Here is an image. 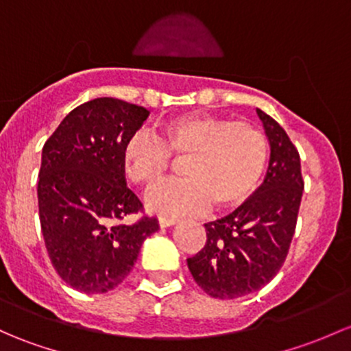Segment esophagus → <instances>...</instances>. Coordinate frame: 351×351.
I'll list each match as a JSON object with an SVG mask.
<instances>
[{
    "instance_id": "1",
    "label": "esophagus",
    "mask_w": 351,
    "mask_h": 351,
    "mask_svg": "<svg viewBox=\"0 0 351 351\" xmlns=\"http://www.w3.org/2000/svg\"><path fill=\"white\" fill-rule=\"evenodd\" d=\"M178 223V219H169V217H161L160 219V227H171V225Z\"/></svg>"
}]
</instances>
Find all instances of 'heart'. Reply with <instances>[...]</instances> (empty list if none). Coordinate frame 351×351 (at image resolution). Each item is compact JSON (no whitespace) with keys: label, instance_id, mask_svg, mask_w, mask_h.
<instances>
[{"label":"heart","instance_id":"b5f03b06","mask_svg":"<svg viewBox=\"0 0 351 351\" xmlns=\"http://www.w3.org/2000/svg\"><path fill=\"white\" fill-rule=\"evenodd\" d=\"M171 160L183 182L154 191L147 204L160 213H193L206 206L228 212L252 197L269 163V143L259 128L217 116H180L154 132L132 134L121 147L129 183L151 191L168 178Z\"/></svg>","mask_w":351,"mask_h":351}]
</instances>
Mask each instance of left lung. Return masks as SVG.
<instances>
[{"mask_svg":"<svg viewBox=\"0 0 351 351\" xmlns=\"http://www.w3.org/2000/svg\"><path fill=\"white\" fill-rule=\"evenodd\" d=\"M257 116L271 146L263 185L230 215L205 223V247L186 259L198 286L219 300L259 291L278 274L293 241L304 190L300 153L289 136L261 109Z\"/></svg>","mask_w":351,"mask_h":351,"instance_id":"8db88e82","label":"left lung"}]
</instances>
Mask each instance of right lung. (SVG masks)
Listing matches in <instances>:
<instances>
[{"label": "right lung", "mask_w": 351, "mask_h": 351, "mask_svg": "<svg viewBox=\"0 0 351 351\" xmlns=\"http://www.w3.org/2000/svg\"><path fill=\"white\" fill-rule=\"evenodd\" d=\"M149 116L141 106L99 97L65 116L42 149L38 213L55 271L73 289L108 293L134 267L160 228L128 188L121 147Z\"/></svg>", "instance_id": "1"}]
</instances>
